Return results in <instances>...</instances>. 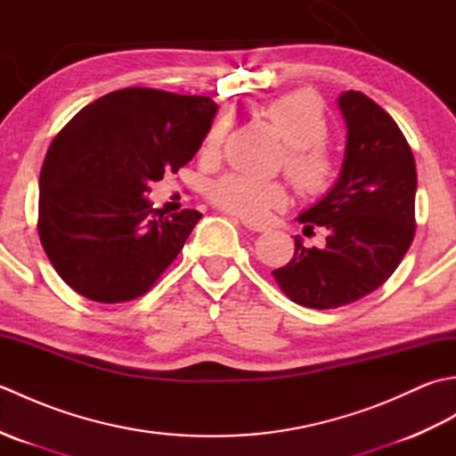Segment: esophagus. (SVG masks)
<instances>
[{
  "mask_svg": "<svg viewBox=\"0 0 456 456\" xmlns=\"http://www.w3.org/2000/svg\"><path fill=\"white\" fill-rule=\"evenodd\" d=\"M240 223H243L245 229L253 231V233H263V231H266V227L260 225V223H253V221H248V219H240Z\"/></svg>",
  "mask_w": 456,
  "mask_h": 456,
  "instance_id": "1",
  "label": "esophagus"
}]
</instances>
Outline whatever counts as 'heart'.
<instances>
[{
    "label": "heart",
    "instance_id": "1",
    "mask_svg": "<svg viewBox=\"0 0 456 456\" xmlns=\"http://www.w3.org/2000/svg\"><path fill=\"white\" fill-rule=\"evenodd\" d=\"M265 115L286 141L280 167L305 198H325L338 182V164L325 141L329 123L322 100L315 94L294 92L270 102ZM225 123H216L201 142L203 157H213L225 139ZM213 206L248 221H263L273 209L288 203V186L282 180H260L245 174H227L208 190Z\"/></svg>",
    "mask_w": 456,
    "mask_h": 456
}]
</instances>
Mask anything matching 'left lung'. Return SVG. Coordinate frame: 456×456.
<instances>
[{"label":"left lung","mask_w":456,"mask_h":456,"mask_svg":"<svg viewBox=\"0 0 456 456\" xmlns=\"http://www.w3.org/2000/svg\"><path fill=\"white\" fill-rule=\"evenodd\" d=\"M346 123L341 176L331 193L299 217L304 233L327 229L322 248L296 237L294 258L273 273L292 302L335 309L368 296L388 280L415 237L413 152L402 129L361 92H345Z\"/></svg>","instance_id":"8db88e82"}]
</instances>
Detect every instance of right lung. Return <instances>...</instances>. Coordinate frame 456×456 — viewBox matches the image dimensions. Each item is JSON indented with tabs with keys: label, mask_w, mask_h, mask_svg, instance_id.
Wrapping results in <instances>:
<instances>
[{
	"label": "right lung",
	"mask_w": 456,
	"mask_h": 456,
	"mask_svg": "<svg viewBox=\"0 0 456 456\" xmlns=\"http://www.w3.org/2000/svg\"><path fill=\"white\" fill-rule=\"evenodd\" d=\"M217 103L125 88L92 102L53 139L38 180V237L76 294L98 304L144 296L178 256L201 213L162 216L144 191L193 159Z\"/></svg>",
	"instance_id": "1"
}]
</instances>
